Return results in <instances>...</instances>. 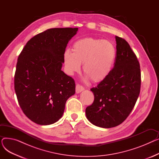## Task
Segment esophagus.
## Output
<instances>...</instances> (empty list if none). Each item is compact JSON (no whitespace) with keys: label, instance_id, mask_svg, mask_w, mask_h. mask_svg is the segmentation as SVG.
<instances>
[{"label":"esophagus","instance_id":"esophagus-1","mask_svg":"<svg viewBox=\"0 0 159 159\" xmlns=\"http://www.w3.org/2000/svg\"><path fill=\"white\" fill-rule=\"evenodd\" d=\"M84 89V88L79 84H76V93H79Z\"/></svg>","mask_w":159,"mask_h":159}]
</instances>
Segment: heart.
<instances>
[{"instance_id": "obj_1", "label": "heart", "mask_w": 159, "mask_h": 159, "mask_svg": "<svg viewBox=\"0 0 159 159\" xmlns=\"http://www.w3.org/2000/svg\"><path fill=\"white\" fill-rule=\"evenodd\" d=\"M73 53L66 50L64 55L66 70L73 75L79 72L83 64V72L93 82L103 81L109 75L115 62L116 50L111 42L88 37L73 44Z\"/></svg>"}]
</instances>
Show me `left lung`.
<instances>
[{
	"label": "left lung",
	"instance_id": "8db88e82",
	"mask_svg": "<svg viewBox=\"0 0 159 159\" xmlns=\"http://www.w3.org/2000/svg\"><path fill=\"white\" fill-rule=\"evenodd\" d=\"M114 67L109 75L91 91L93 104L86 108L87 119L97 126L115 127L127 119L139 96L140 64L128 42L118 36Z\"/></svg>",
	"mask_w": 159,
	"mask_h": 159
}]
</instances>
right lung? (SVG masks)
Instances as JSON below:
<instances>
[{"label":"right lung","mask_w":159,"mask_h":159,"mask_svg":"<svg viewBox=\"0 0 159 159\" xmlns=\"http://www.w3.org/2000/svg\"><path fill=\"white\" fill-rule=\"evenodd\" d=\"M77 30L52 28L40 33L18 57L15 91L23 113L33 122L49 125L58 121L66 101L75 93V80L61 68L67 44Z\"/></svg>","instance_id":"right-lung-1"}]
</instances>
